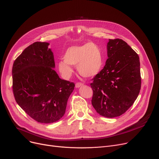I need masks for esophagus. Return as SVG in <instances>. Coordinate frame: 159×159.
Segmentation results:
<instances>
[{"label":"esophagus","mask_w":159,"mask_h":159,"mask_svg":"<svg viewBox=\"0 0 159 159\" xmlns=\"http://www.w3.org/2000/svg\"><path fill=\"white\" fill-rule=\"evenodd\" d=\"M82 86H83V84H82V82H77V83H76V84H75V87L77 88L81 87Z\"/></svg>","instance_id":"esophagus-1"}]
</instances>
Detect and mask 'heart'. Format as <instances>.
Wrapping results in <instances>:
<instances>
[{"label": "heart", "instance_id": "heart-1", "mask_svg": "<svg viewBox=\"0 0 159 159\" xmlns=\"http://www.w3.org/2000/svg\"><path fill=\"white\" fill-rule=\"evenodd\" d=\"M64 61L58 62L60 72L69 78L73 72L70 66L77 65V70L82 77L90 78L98 75L102 66V56L100 48L95 43L72 46L68 48L64 56Z\"/></svg>", "mask_w": 159, "mask_h": 159}]
</instances>
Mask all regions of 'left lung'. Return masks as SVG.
I'll use <instances>...</instances> for the list:
<instances>
[{"label":"left lung","mask_w":159,"mask_h":159,"mask_svg":"<svg viewBox=\"0 0 159 159\" xmlns=\"http://www.w3.org/2000/svg\"><path fill=\"white\" fill-rule=\"evenodd\" d=\"M104 68L92 79V104L99 115L115 118L133 105L141 88L139 55L121 39H109Z\"/></svg>","instance_id":"1"}]
</instances>
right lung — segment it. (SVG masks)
<instances>
[{"instance_id":"obj_1","label":"right lung","mask_w":159,"mask_h":159,"mask_svg":"<svg viewBox=\"0 0 159 159\" xmlns=\"http://www.w3.org/2000/svg\"><path fill=\"white\" fill-rule=\"evenodd\" d=\"M47 42H35L13 64V92L19 106L38 122L54 123L64 115L73 82L54 71L53 52Z\"/></svg>"}]
</instances>
